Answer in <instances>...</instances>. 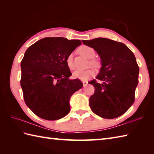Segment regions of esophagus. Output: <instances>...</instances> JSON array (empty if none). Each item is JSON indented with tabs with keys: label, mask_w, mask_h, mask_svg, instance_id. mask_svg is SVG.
<instances>
[{
	"label": "esophagus",
	"mask_w": 154,
	"mask_h": 154,
	"mask_svg": "<svg viewBox=\"0 0 154 154\" xmlns=\"http://www.w3.org/2000/svg\"><path fill=\"white\" fill-rule=\"evenodd\" d=\"M83 87H85L88 84V82L87 81H83Z\"/></svg>",
	"instance_id": "esophagus-1"
}]
</instances>
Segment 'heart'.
<instances>
[{"instance_id": "obj_1", "label": "heart", "mask_w": 154, "mask_h": 154, "mask_svg": "<svg viewBox=\"0 0 154 154\" xmlns=\"http://www.w3.org/2000/svg\"><path fill=\"white\" fill-rule=\"evenodd\" d=\"M80 53L84 55L85 57L88 59H92L95 55V51L94 49L89 46H82L79 49ZM91 64L94 65H97V63L95 61H91ZM66 64L68 68L71 70H73L75 69V66L73 61V55H69L66 58ZM95 75V71L93 68L87 69H78L73 72V77L75 79H79L81 81H85L91 79Z\"/></svg>"}]
</instances>
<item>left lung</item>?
Instances as JSON below:
<instances>
[{"label": "left lung", "instance_id": "8db88e82", "mask_svg": "<svg viewBox=\"0 0 154 154\" xmlns=\"http://www.w3.org/2000/svg\"><path fill=\"white\" fill-rule=\"evenodd\" d=\"M82 42L93 48L101 60L96 79L103 83L89 82L94 87V93L89 98L91 109L103 119L122 115L134 102L138 84L139 67L134 55L125 44L110 39L98 38Z\"/></svg>", "mask_w": 154, "mask_h": 154}]
</instances>
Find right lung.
I'll return each mask as SVG.
<instances>
[{
  "instance_id": "1",
  "label": "right lung",
  "mask_w": 154,
  "mask_h": 154,
  "mask_svg": "<svg viewBox=\"0 0 154 154\" xmlns=\"http://www.w3.org/2000/svg\"><path fill=\"white\" fill-rule=\"evenodd\" d=\"M81 44L79 40L45 38L26 51L20 65V85L26 104L35 115L55 120L69 112L70 98L83 83L69 78L66 58Z\"/></svg>"
}]
</instances>
